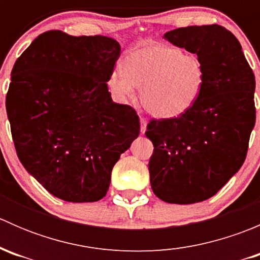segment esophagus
I'll use <instances>...</instances> for the list:
<instances>
[{
	"label": "esophagus",
	"mask_w": 260,
	"mask_h": 260,
	"mask_svg": "<svg viewBox=\"0 0 260 260\" xmlns=\"http://www.w3.org/2000/svg\"><path fill=\"white\" fill-rule=\"evenodd\" d=\"M147 119L145 117H141V133H145L147 129Z\"/></svg>",
	"instance_id": "obj_1"
}]
</instances>
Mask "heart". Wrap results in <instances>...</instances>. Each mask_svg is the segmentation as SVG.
<instances>
[{
  "label": "heart",
  "instance_id": "obj_1",
  "mask_svg": "<svg viewBox=\"0 0 260 260\" xmlns=\"http://www.w3.org/2000/svg\"><path fill=\"white\" fill-rule=\"evenodd\" d=\"M205 70L200 57L175 46L145 43L128 51L108 85L119 98H129L141 86V102L152 115L174 118L185 113L200 96Z\"/></svg>",
  "mask_w": 260,
  "mask_h": 260
}]
</instances>
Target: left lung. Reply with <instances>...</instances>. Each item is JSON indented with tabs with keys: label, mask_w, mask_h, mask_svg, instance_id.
<instances>
[{
	"label": "left lung",
	"mask_w": 260,
	"mask_h": 260,
	"mask_svg": "<svg viewBox=\"0 0 260 260\" xmlns=\"http://www.w3.org/2000/svg\"><path fill=\"white\" fill-rule=\"evenodd\" d=\"M196 54L205 84L179 117L152 118L148 170L154 195L169 204L200 203L214 196L242 167L255 124V78L238 39L220 25L187 26L164 35Z\"/></svg>",
	"instance_id": "left-lung-1"
}]
</instances>
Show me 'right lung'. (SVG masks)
I'll return each mask as SVG.
<instances>
[{
    "instance_id": "obj_1",
    "label": "right lung",
    "mask_w": 260,
    "mask_h": 260,
    "mask_svg": "<svg viewBox=\"0 0 260 260\" xmlns=\"http://www.w3.org/2000/svg\"><path fill=\"white\" fill-rule=\"evenodd\" d=\"M120 46L102 35H39L11 72L6 111L21 164L69 203L106 196L112 169L140 135V117L112 101Z\"/></svg>"
}]
</instances>
